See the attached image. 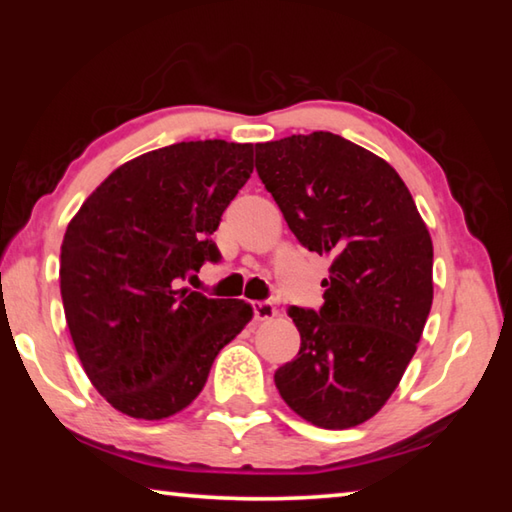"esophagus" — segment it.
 <instances>
[{
  "label": "esophagus",
  "mask_w": 512,
  "mask_h": 512,
  "mask_svg": "<svg viewBox=\"0 0 512 512\" xmlns=\"http://www.w3.org/2000/svg\"><path fill=\"white\" fill-rule=\"evenodd\" d=\"M253 314L255 320H271L277 316V309L271 305V302H253Z\"/></svg>",
  "instance_id": "1"
}]
</instances>
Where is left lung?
Instances as JSON below:
<instances>
[{
	"instance_id": "8db88e82",
	"label": "left lung",
	"mask_w": 512,
	"mask_h": 512,
	"mask_svg": "<svg viewBox=\"0 0 512 512\" xmlns=\"http://www.w3.org/2000/svg\"><path fill=\"white\" fill-rule=\"evenodd\" d=\"M255 167L300 244L332 257L325 305L289 309L300 352L275 386L316 427H357L418 350L433 300L429 230L391 164L341 135L257 144Z\"/></svg>"
}]
</instances>
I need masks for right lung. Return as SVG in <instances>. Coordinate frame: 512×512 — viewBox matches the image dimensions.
I'll list each match as a JSON object with an SVG mask.
<instances>
[{"mask_svg": "<svg viewBox=\"0 0 512 512\" xmlns=\"http://www.w3.org/2000/svg\"><path fill=\"white\" fill-rule=\"evenodd\" d=\"M253 173V144L180 142L121 164L88 196L60 248V296L92 386L137 420H162L203 391L253 318L244 300L180 289L205 262L221 214Z\"/></svg>", "mask_w": 512, "mask_h": 512, "instance_id": "add662e5", "label": "right lung"}]
</instances>
